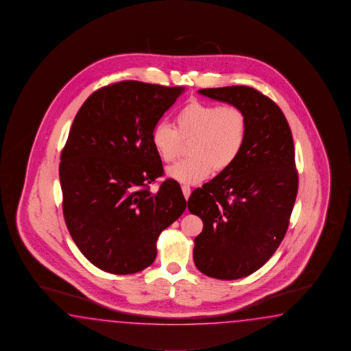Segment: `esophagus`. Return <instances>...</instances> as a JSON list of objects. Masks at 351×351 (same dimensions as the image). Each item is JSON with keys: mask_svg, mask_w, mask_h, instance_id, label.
<instances>
[{"mask_svg": "<svg viewBox=\"0 0 351 351\" xmlns=\"http://www.w3.org/2000/svg\"><path fill=\"white\" fill-rule=\"evenodd\" d=\"M181 189H182V194L185 196V199H189V196L191 194V189H190V186H189V185H182Z\"/></svg>", "mask_w": 351, "mask_h": 351, "instance_id": "esophagus-1", "label": "esophagus"}]
</instances>
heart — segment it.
Wrapping results in <instances>:
<instances>
[{
  "label": "heart",
  "mask_w": 351,
  "mask_h": 351,
  "mask_svg": "<svg viewBox=\"0 0 351 351\" xmlns=\"http://www.w3.org/2000/svg\"><path fill=\"white\" fill-rule=\"evenodd\" d=\"M176 128L160 121L151 131L157 156L171 162L179 155L181 141H191L190 158L167 167L166 175L181 184L195 185L208 179L213 170L224 171L242 154L248 122L242 109L233 104L191 101L175 117Z\"/></svg>",
  "instance_id": "heart-1"
}]
</instances>
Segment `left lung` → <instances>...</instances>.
<instances>
[{"instance_id": "8db88e82", "label": "left lung", "mask_w": 351, "mask_h": 351, "mask_svg": "<svg viewBox=\"0 0 351 351\" xmlns=\"http://www.w3.org/2000/svg\"><path fill=\"white\" fill-rule=\"evenodd\" d=\"M199 93L239 107L248 122L237 161L187 200L204 223L195 238V265L213 278L238 280L265 265L287 232L298 189L293 138L280 107L254 88Z\"/></svg>"}]
</instances>
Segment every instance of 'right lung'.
Here are the masks:
<instances>
[{"mask_svg":"<svg viewBox=\"0 0 351 351\" xmlns=\"http://www.w3.org/2000/svg\"><path fill=\"white\" fill-rule=\"evenodd\" d=\"M184 86L125 80L95 90L74 118L62 148V213L84 257L104 272L131 274L156 258L158 235L179 219L186 200L166 179L151 131Z\"/></svg>","mask_w":351,"mask_h":351,"instance_id":"obj_1","label":"right lung"}]
</instances>
